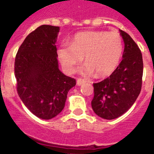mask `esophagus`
<instances>
[{
	"instance_id": "obj_1",
	"label": "esophagus",
	"mask_w": 154,
	"mask_h": 154,
	"mask_svg": "<svg viewBox=\"0 0 154 154\" xmlns=\"http://www.w3.org/2000/svg\"><path fill=\"white\" fill-rule=\"evenodd\" d=\"M85 80H84V79H82V78H78L77 79V84L78 86H80L82 85V84H84V83H85Z\"/></svg>"
}]
</instances>
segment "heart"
I'll return each mask as SVG.
<instances>
[{
    "mask_svg": "<svg viewBox=\"0 0 154 154\" xmlns=\"http://www.w3.org/2000/svg\"><path fill=\"white\" fill-rule=\"evenodd\" d=\"M124 51L122 37L116 32L84 31L73 36L70 45L61 44L57 55L63 68L71 74L84 57V73L97 77L109 75L116 69Z\"/></svg>",
    "mask_w": 154,
    "mask_h": 154,
    "instance_id": "heart-1",
    "label": "heart"
}]
</instances>
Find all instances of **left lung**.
<instances>
[{
	"mask_svg": "<svg viewBox=\"0 0 154 154\" xmlns=\"http://www.w3.org/2000/svg\"><path fill=\"white\" fill-rule=\"evenodd\" d=\"M120 32L125 42L122 61L109 77L93 84L92 108L97 116L108 120L125 113L141 90L143 67L141 51L127 32Z\"/></svg>",
	"mask_w": 154,
	"mask_h": 154,
	"instance_id": "left-lung-1",
	"label": "left lung"
}]
</instances>
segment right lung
Masks as SVG:
<instances>
[{"label": "right lung", "mask_w": 154, "mask_h": 154, "mask_svg": "<svg viewBox=\"0 0 154 154\" xmlns=\"http://www.w3.org/2000/svg\"><path fill=\"white\" fill-rule=\"evenodd\" d=\"M59 27L42 25L19 48L14 62L19 97L37 117L51 119L63 110L76 80L58 69L55 42Z\"/></svg>", "instance_id": "add662e5"}]
</instances>
